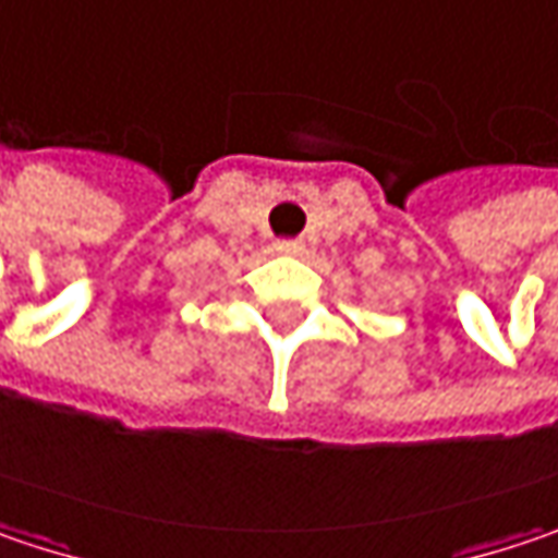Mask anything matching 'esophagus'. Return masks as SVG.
I'll return each mask as SVG.
<instances>
[{
    "instance_id": "34e87169",
    "label": "esophagus",
    "mask_w": 558,
    "mask_h": 558,
    "mask_svg": "<svg viewBox=\"0 0 558 558\" xmlns=\"http://www.w3.org/2000/svg\"><path fill=\"white\" fill-rule=\"evenodd\" d=\"M279 254H301V241H276Z\"/></svg>"
}]
</instances>
